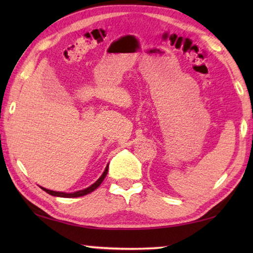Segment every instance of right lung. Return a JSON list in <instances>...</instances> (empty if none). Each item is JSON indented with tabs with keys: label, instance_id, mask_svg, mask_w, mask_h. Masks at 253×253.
<instances>
[{
	"label": "right lung",
	"instance_id": "right-lung-1",
	"mask_svg": "<svg viewBox=\"0 0 253 253\" xmlns=\"http://www.w3.org/2000/svg\"><path fill=\"white\" fill-rule=\"evenodd\" d=\"M109 165V164H108ZM108 165L106 166V169L104 170V173L101 174V176L97 179V181L91 184L90 186H88L87 188H84V190H80V191H76V192H72V193H66V192H57V191H51V190H48V188H44L40 186L42 190L45 191L46 193L50 194V195H53V196H59V198H79V196H84V195H87L89 193H91L92 191H95L96 188L100 185V184L102 183V181H104L107 173H108Z\"/></svg>",
	"mask_w": 253,
	"mask_h": 253
}]
</instances>
